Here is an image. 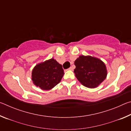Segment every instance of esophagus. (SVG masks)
<instances>
[{
	"instance_id": "obj_1",
	"label": "esophagus",
	"mask_w": 131,
	"mask_h": 131,
	"mask_svg": "<svg viewBox=\"0 0 131 131\" xmlns=\"http://www.w3.org/2000/svg\"><path fill=\"white\" fill-rule=\"evenodd\" d=\"M68 70H73V68H72V67H70L68 69Z\"/></svg>"
}]
</instances>
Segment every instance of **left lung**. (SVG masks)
I'll list each match as a JSON object with an SVG mask.
<instances>
[{"label": "left lung", "instance_id": "obj_1", "mask_svg": "<svg viewBox=\"0 0 131 131\" xmlns=\"http://www.w3.org/2000/svg\"><path fill=\"white\" fill-rule=\"evenodd\" d=\"M75 76L84 86L97 87L107 76V70L102 61L96 58L81 55L74 61Z\"/></svg>", "mask_w": 131, "mask_h": 131}]
</instances>
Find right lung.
<instances>
[{
    "label": "right lung",
    "mask_w": 131,
    "mask_h": 131,
    "mask_svg": "<svg viewBox=\"0 0 131 131\" xmlns=\"http://www.w3.org/2000/svg\"><path fill=\"white\" fill-rule=\"evenodd\" d=\"M63 74L62 66L51 58L36 65L32 70V80L41 90H50L61 81Z\"/></svg>",
    "instance_id": "1"
}]
</instances>
